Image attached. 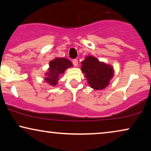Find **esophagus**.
<instances>
[{
  "instance_id": "34e87169",
  "label": "esophagus",
  "mask_w": 151,
  "mask_h": 151,
  "mask_svg": "<svg viewBox=\"0 0 151 151\" xmlns=\"http://www.w3.org/2000/svg\"><path fill=\"white\" fill-rule=\"evenodd\" d=\"M73 65H74V66H75V67L77 66H78V60H76V59L73 60Z\"/></svg>"
}]
</instances>
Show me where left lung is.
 I'll return each mask as SVG.
<instances>
[{
  "mask_svg": "<svg viewBox=\"0 0 151 151\" xmlns=\"http://www.w3.org/2000/svg\"><path fill=\"white\" fill-rule=\"evenodd\" d=\"M81 64V69L91 88L102 89L109 85L114 74L112 66L100 62L93 56H87Z\"/></svg>",
  "mask_w": 151,
  "mask_h": 151,
  "instance_id": "left-lung-1",
  "label": "left lung"
}]
</instances>
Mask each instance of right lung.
Wrapping results in <instances>:
<instances>
[{
    "mask_svg": "<svg viewBox=\"0 0 151 151\" xmlns=\"http://www.w3.org/2000/svg\"><path fill=\"white\" fill-rule=\"evenodd\" d=\"M73 66L72 62L64 58H57L49 62V68L46 73L45 81L54 86L58 83L59 76L69 67Z\"/></svg>",
    "mask_w": 151,
    "mask_h": 151,
    "instance_id": "obj_1",
    "label": "right lung"
}]
</instances>
